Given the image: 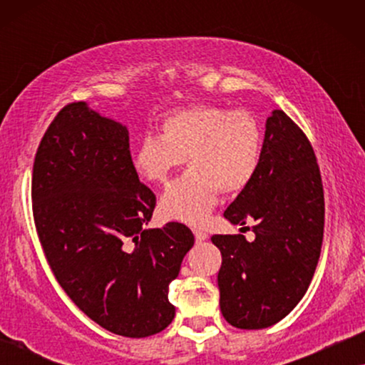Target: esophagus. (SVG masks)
<instances>
[{"mask_svg":"<svg viewBox=\"0 0 365 365\" xmlns=\"http://www.w3.org/2000/svg\"><path fill=\"white\" fill-rule=\"evenodd\" d=\"M192 232H194V237H196L197 242H202L207 239V232L202 231V229H192Z\"/></svg>","mask_w":365,"mask_h":365,"instance_id":"34e87169","label":"esophagus"}]
</instances>
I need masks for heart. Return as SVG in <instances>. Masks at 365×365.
Wrapping results in <instances>:
<instances>
[{"instance_id":"heart-1","label":"heart","mask_w":365,"mask_h":365,"mask_svg":"<svg viewBox=\"0 0 365 365\" xmlns=\"http://www.w3.org/2000/svg\"><path fill=\"white\" fill-rule=\"evenodd\" d=\"M161 134H144L133 153V168L148 182H164L187 161L189 169L161 197L166 217L202 224L219 191L237 194L257 174L264 134L257 118L244 109L192 106L169 114Z\"/></svg>"}]
</instances>
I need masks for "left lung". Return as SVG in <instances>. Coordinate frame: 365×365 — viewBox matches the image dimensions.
Segmentation results:
<instances>
[{"label":"left lung","mask_w":365,"mask_h":365,"mask_svg":"<svg viewBox=\"0 0 365 365\" xmlns=\"http://www.w3.org/2000/svg\"><path fill=\"white\" fill-rule=\"evenodd\" d=\"M232 224L256 221V239L214 234L222 254L221 312L237 329H264L297 306L312 281L324 237V189L316 154L281 109L267 118L251 184L224 211Z\"/></svg>","instance_id":"left-lung-1"}]
</instances>
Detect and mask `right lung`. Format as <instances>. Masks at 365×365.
<instances>
[{"label": "right lung", "instance_id": "add662e5", "mask_svg": "<svg viewBox=\"0 0 365 365\" xmlns=\"http://www.w3.org/2000/svg\"><path fill=\"white\" fill-rule=\"evenodd\" d=\"M31 199L49 267L89 319L124 337L171 324L169 282L194 236L181 222L144 229L156 196L134 171L126 126L66 104L38 146Z\"/></svg>", "mask_w": 365, "mask_h": 365}]
</instances>
